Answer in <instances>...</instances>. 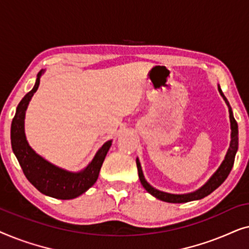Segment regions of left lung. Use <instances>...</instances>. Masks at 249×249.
Wrapping results in <instances>:
<instances>
[{"instance_id": "obj_1", "label": "left lung", "mask_w": 249, "mask_h": 249, "mask_svg": "<svg viewBox=\"0 0 249 249\" xmlns=\"http://www.w3.org/2000/svg\"><path fill=\"white\" fill-rule=\"evenodd\" d=\"M217 89H219V93L222 98L226 102L228 105V108H229V118H230V129H231V141L229 148H228L227 154L224 156V160L221 163L219 168L211 176V178L207 180V181L204 183V185L198 188L195 192L187 193V194H171V193H165L162 192V190H159L154 188V187L149 185L147 180L145 179L144 173H142L141 162H139V159H136V163H137V169H138V176L139 180H141L142 185L144 188L147 190V193L151 194L152 196H154L155 198L160 200H163V202L166 203H187L192 202V200H198L202 199L204 197L209 196L211 193H213L217 187H220L224 182V180L228 178L229 173L233 166L234 158H236V153L238 151V124L236 120L233 118L232 108H231L229 102L224 96L222 90H221L220 85H217Z\"/></svg>"}]
</instances>
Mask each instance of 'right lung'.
I'll list each match as a JSON object with an SVG mask.
<instances>
[{
	"label": "right lung",
	"mask_w": 249,
	"mask_h": 249,
	"mask_svg": "<svg viewBox=\"0 0 249 249\" xmlns=\"http://www.w3.org/2000/svg\"><path fill=\"white\" fill-rule=\"evenodd\" d=\"M45 70L37 74L35 86L20 101L11 124V146L20 166L29 182L44 195L57 199H72L86 193L96 182L112 141L104 142L91 161L78 172L68 171L42 158L30 147L26 138L25 118L29 102L38 89Z\"/></svg>",
	"instance_id": "right-lung-1"
}]
</instances>
